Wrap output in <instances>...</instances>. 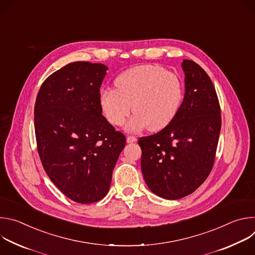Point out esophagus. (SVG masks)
<instances>
[{
	"label": "esophagus",
	"instance_id": "34e87169",
	"mask_svg": "<svg viewBox=\"0 0 255 255\" xmlns=\"http://www.w3.org/2000/svg\"><path fill=\"white\" fill-rule=\"evenodd\" d=\"M136 141H137V139L134 136H128L127 137V143H134Z\"/></svg>",
	"mask_w": 255,
	"mask_h": 255
}]
</instances>
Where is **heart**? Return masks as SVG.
<instances>
[{
	"instance_id": "heart-1",
	"label": "heart",
	"mask_w": 255,
	"mask_h": 255,
	"mask_svg": "<svg viewBox=\"0 0 255 255\" xmlns=\"http://www.w3.org/2000/svg\"><path fill=\"white\" fill-rule=\"evenodd\" d=\"M116 90L100 95V106L107 120L115 126L127 124L130 131L146 128L159 131L168 126L178 114L185 98L181 80L161 66L143 64L120 74L115 80Z\"/></svg>"
}]
</instances>
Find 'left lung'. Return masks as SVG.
<instances>
[{
  "instance_id": "left-lung-1",
  "label": "left lung",
  "mask_w": 255,
  "mask_h": 255,
  "mask_svg": "<svg viewBox=\"0 0 255 255\" xmlns=\"http://www.w3.org/2000/svg\"><path fill=\"white\" fill-rule=\"evenodd\" d=\"M185 98L174 120L160 132L138 140L141 170L149 190L166 200L194 193L214 164L221 111L214 85L196 62L185 59Z\"/></svg>"
}]
</instances>
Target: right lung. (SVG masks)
Returning a JSON list of instances; mask_svg holds the SVG:
<instances>
[{
    "label": "right lung",
    "mask_w": 255,
    "mask_h": 255,
    "mask_svg": "<svg viewBox=\"0 0 255 255\" xmlns=\"http://www.w3.org/2000/svg\"><path fill=\"white\" fill-rule=\"evenodd\" d=\"M108 67L76 61L42 84L34 108L36 142L52 183L70 200L91 204L109 192L125 136L102 115L100 88Z\"/></svg>",
    "instance_id": "obj_1"
}]
</instances>
